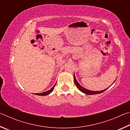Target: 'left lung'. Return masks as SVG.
Wrapping results in <instances>:
<instances>
[{"instance_id":"1","label":"left lung","mask_w":130,"mask_h":130,"mask_svg":"<svg viewBox=\"0 0 130 130\" xmlns=\"http://www.w3.org/2000/svg\"><path fill=\"white\" fill-rule=\"evenodd\" d=\"M74 83H75L76 87H77V88L79 90H80L81 92H82L83 93H85V94H89V95H92V94H99V93H103V92H104L105 91H106V90L108 88H109V87H108L107 89H104V90H102V91H91V90H88V89H85V88H84L83 87L81 86V85L80 84H79L77 82V81L76 78L75 74H74ZM115 81H114V82L113 83V84L115 83Z\"/></svg>"}]
</instances>
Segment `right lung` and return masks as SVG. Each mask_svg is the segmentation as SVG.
Instances as JSON below:
<instances>
[{"instance_id":"add662e5","label":"right lung","mask_w":130,"mask_h":130,"mask_svg":"<svg viewBox=\"0 0 130 130\" xmlns=\"http://www.w3.org/2000/svg\"><path fill=\"white\" fill-rule=\"evenodd\" d=\"M56 83L55 84V85H54V86L50 90H49V91L44 92H42V93H35L34 94H36V95H39V96H46V95H47V94H49L50 93H52L53 91L54 90V88L55 86H56Z\"/></svg>"}]
</instances>
